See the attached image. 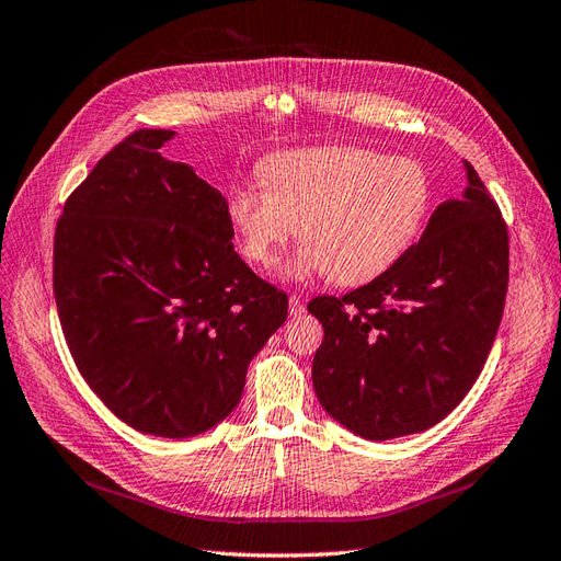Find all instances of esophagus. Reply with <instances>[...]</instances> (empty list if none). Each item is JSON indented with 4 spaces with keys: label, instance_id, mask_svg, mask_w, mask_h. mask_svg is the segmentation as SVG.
<instances>
[{
    "label": "esophagus",
    "instance_id": "34e87169",
    "mask_svg": "<svg viewBox=\"0 0 561 561\" xmlns=\"http://www.w3.org/2000/svg\"><path fill=\"white\" fill-rule=\"evenodd\" d=\"M289 312H291L294 317H298V314L306 312V302L300 300V296H296V294H294V296L289 298Z\"/></svg>",
    "mask_w": 561,
    "mask_h": 561
}]
</instances>
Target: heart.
Segmentation results:
<instances>
[{
    "label": "heart",
    "instance_id": "heart-1",
    "mask_svg": "<svg viewBox=\"0 0 561 561\" xmlns=\"http://www.w3.org/2000/svg\"><path fill=\"white\" fill-rule=\"evenodd\" d=\"M261 179L230 187L228 220L239 249L261 267L277 263L298 226L302 244L286 263L289 279H378L413 247L432 204L423 164L371 148L279 152L265 159Z\"/></svg>",
    "mask_w": 561,
    "mask_h": 561
}]
</instances>
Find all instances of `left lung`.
I'll list each match as a JSON object with an SVG mask.
<instances>
[{
  "label": "left lung",
  "mask_w": 561,
  "mask_h": 561,
  "mask_svg": "<svg viewBox=\"0 0 561 561\" xmlns=\"http://www.w3.org/2000/svg\"><path fill=\"white\" fill-rule=\"evenodd\" d=\"M460 199L439 204L419 244L386 275L319 296L312 382L329 415L364 439L437 425L482 374L507 296L510 239L472 164Z\"/></svg>",
  "instance_id": "left-lung-1"
}]
</instances>
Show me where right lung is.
I'll return each mask as SVG.
<instances>
[{
  "label": "right lung",
  "mask_w": 561,
  "mask_h": 561,
  "mask_svg": "<svg viewBox=\"0 0 561 561\" xmlns=\"http://www.w3.org/2000/svg\"><path fill=\"white\" fill-rule=\"evenodd\" d=\"M164 129L117 142L68 197L54 296L79 374L119 421L195 437L239 404L289 298L239 259L228 202L169 162Z\"/></svg>",
  "instance_id": "obj_1"
}]
</instances>
